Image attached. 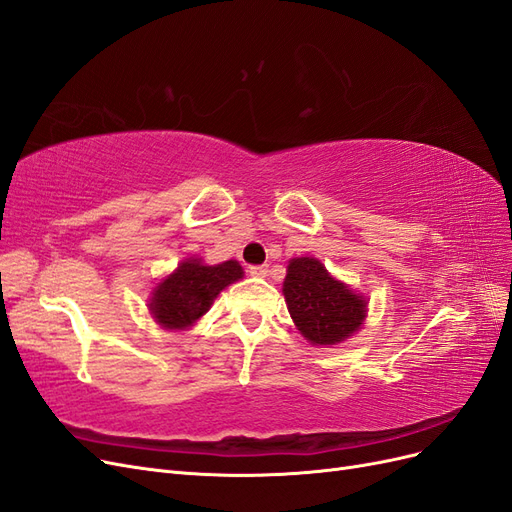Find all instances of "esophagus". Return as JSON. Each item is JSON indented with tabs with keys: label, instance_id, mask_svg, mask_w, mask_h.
<instances>
[{
	"label": "esophagus",
	"instance_id": "1",
	"mask_svg": "<svg viewBox=\"0 0 512 512\" xmlns=\"http://www.w3.org/2000/svg\"><path fill=\"white\" fill-rule=\"evenodd\" d=\"M249 274L255 276V278L268 276V266H251V268H249Z\"/></svg>",
	"mask_w": 512,
	"mask_h": 512
}]
</instances>
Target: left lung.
I'll list each match as a JSON object with an SVG mask.
<instances>
[{"mask_svg": "<svg viewBox=\"0 0 512 512\" xmlns=\"http://www.w3.org/2000/svg\"><path fill=\"white\" fill-rule=\"evenodd\" d=\"M283 293L295 327L317 346L351 338L368 312L364 295L336 280L315 257L289 261Z\"/></svg>", "mask_w": 512, "mask_h": 512, "instance_id": "1", "label": "left lung"}]
</instances>
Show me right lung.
<instances>
[{
  "instance_id": "right-lung-1",
  "label": "right lung",
  "mask_w": 512,
  "mask_h": 512,
  "mask_svg": "<svg viewBox=\"0 0 512 512\" xmlns=\"http://www.w3.org/2000/svg\"><path fill=\"white\" fill-rule=\"evenodd\" d=\"M242 276V266L234 259L217 266H206L202 259H185L155 287L148 310L166 329H187L206 315L225 287Z\"/></svg>"
}]
</instances>
